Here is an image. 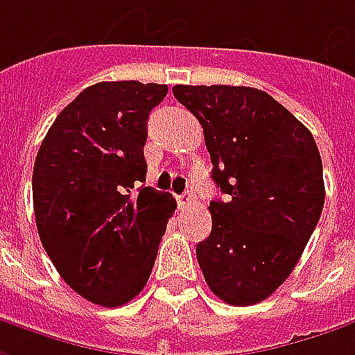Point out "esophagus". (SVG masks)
Segmentation results:
<instances>
[{"instance_id": "obj_1", "label": "esophagus", "mask_w": 355, "mask_h": 355, "mask_svg": "<svg viewBox=\"0 0 355 355\" xmlns=\"http://www.w3.org/2000/svg\"><path fill=\"white\" fill-rule=\"evenodd\" d=\"M177 202H178V207H180V208H187V207H191V205H194V202H196V196H194L193 193H182V194H178V196H177Z\"/></svg>"}]
</instances>
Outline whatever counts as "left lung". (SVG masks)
Here are the masks:
<instances>
[{"label":"left lung","instance_id":"obj_1","mask_svg":"<svg viewBox=\"0 0 355 355\" xmlns=\"http://www.w3.org/2000/svg\"><path fill=\"white\" fill-rule=\"evenodd\" d=\"M205 132L212 180V232L196 246L208 288L252 306L292 274L324 208L322 159L312 132L254 87L175 85Z\"/></svg>","mask_w":355,"mask_h":355}]
</instances>
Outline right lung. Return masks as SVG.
Returning a JSON list of instances; mask_svg holds the SVG:
<instances>
[{"label":"right lung","mask_w":355,"mask_h":355,"mask_svg":"<svg viewBox=\"0 0 355 355\" xmlns=\"http://www.w3.org/2000/svg\"><path fill=\"white\" fill-rule=\"evenodd\" d=\"M166 91L139 81L87 87L57 115L35 159L41 244L61 278L105 308L145 288L177 208L171 193L141 184L148 113Z\"/></svg>","instance_id":"1"}]
</instances>
